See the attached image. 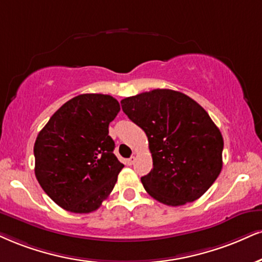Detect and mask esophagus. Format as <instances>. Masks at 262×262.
Returning a JSON list of instances; mask_svg holds the SVG:
<instances>
[{"label": "esophagus", "instance_id": "34e87169", "mask_svg": "<svg viewBox=\"0 0 262 262\" xmlns=\"http://www.w3.org/2000/svg\"><path fill=\"white\" fill-rule=\"evenodd\" d=\"M134 161H135V156H130L129 159L125 160V163H127L128 166H130V165H133Z\"/></svg>", "mask_w": 262, "mask_h": 262}]
</instances>
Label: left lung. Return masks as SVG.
I'll list each match as a JSON object with an SVG mask.
<instances>
[{
	"mask_svg": "<svg viewBox=\"0 0 262 262\" xmlns=\"http://www.w3.org/2000/svg\"><path fill=\"white\" fill-rule=\"evenodd\" d=\"M121 103L149 140L154 167L141 177L145 190L169 206L199 199L222 169L223 138L209 113L169 89L125 97Z\"/></svg>",
	"mask_w": 262,
	"mask_h": 262,
	"instance_id": "1",
	"label": "left lung"
}]
</instances>
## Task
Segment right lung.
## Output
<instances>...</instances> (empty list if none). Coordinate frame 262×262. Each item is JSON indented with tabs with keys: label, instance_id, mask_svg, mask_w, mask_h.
<instances>
[{
	"label": "right lung",
	"instance_id": "add662e5",
	"mask_svg": "<svg viewBox=\"0 0 262 262\" xmlns=\"http://www.w3.org/2000/svg\"><path fill=\"white\" fill-rule=\"evenodd\" d=\"M119 110L115 97L83 94L59 107L37 134L36 179L62 209L93 212L112 191L124 167L108 135V124Z\"/></svg>",
	"mask_w": 262,
	"mask_h": 262
}]
</instances>
